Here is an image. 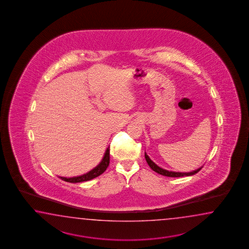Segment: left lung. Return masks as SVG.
<instances>
[{"mask_svg":"<svg viewBox=\"0 0 249 249\" xmlns=\"http://www.w3.org/2000/svg\"><path fill=\"white\" fill-rule=\"evenodd\" d=\"M145 159H146V161H147V163H148V165H149V167H150L151 169L155 171L156 173L159 174V175H164V176H168V177H182V176H191V175H195L196 173H198L202 168L201 166V167H199V168H197L196 170H194V171H192V172H188V173L174 172V171H168V170L163 169V168L159 167L158 164H155L153 161H152L151 159H149V157H148L146 152H145Z\"/></svg>","mask_w":249,"mask_h":249,"instance_id":"obj_1","label":"left lung"}]
</instances>
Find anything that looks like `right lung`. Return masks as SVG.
Masks as SVG:
<instances>
[{
  "mask_svg": "<svg viewBox=\"0 0 249 249\" xmlns=\"http://www.w3.org/2000/svg\"><path fill=\"white\" fill-rule=\"evenodd\" d=\"M109 164V147H107L103 159L100 162V164L95 166L93 169L90 170L88 173H86L85 175H79V176H74V177H70V178H67V177H62L59 176V178L61 180L68 181V182H71V183H76V182H83V181H87V180H92L96 177L100 176L102 175L105 171H106L107 166Z\"/></svg>",
  "mask_w": 249,
  "mask_h": 249,
  "instance_id": "1",
  "label": "right lung"
}]
</instances>
